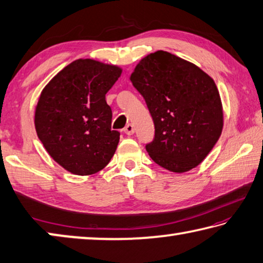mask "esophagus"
I'll return each mask as SVG.
<instances>
[{"label":"esophagus","mask_w":263,"mask_h":263,"mask_svg":"<svg viewBox=\"0 0 263 263\" xmlns=\"http://www.w3.org/2000/svg\"><path fill=\"white\" fill-rule=\"evenodd\" d=\"M124 133L127 136H131L135 133V127H133V125H131V124H127V125L124 127Z\"/></svg>","instance_id":"34e87169"}]
</instances>
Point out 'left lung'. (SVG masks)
Instances as JSON below:
<instances>
[{
    "mask_svg": "<svg viewBox=\"0 0 263 263\" xmlns=\"http://www.w3.org/2000/svg\"><path fill=\"white\" fill-rule=\"evenodd\" d=\"M146 101L155 136L146 151L173 173L197 167L219 139L224 112L211 77L190 61L157 51L138 62L130 77Z\"/></svg>",
    "mask_w": 263,
    "mask_h": 263,
    "instance_id": "8db88e82",
    "label": "left lung"
}]
</instances>
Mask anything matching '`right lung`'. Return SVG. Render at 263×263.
<instances>
[{"label": "right lung", "instance_id": "add662e5", "mask_svg": "<svg viewBox=\"0 0 263 263\" xmlns=\"http://www.w3.org/2000/svg\"><path fill=\"white\" fill-rule=\"evenodd\" d=\"M123 69L94 59H78L61 69L41 92L34 127L50 157L75 175H92L114 157L119 132L111 130L108 92Z\"/></svg>", "mask_w": 263, "mask_h": 263}]
</instances>
